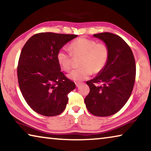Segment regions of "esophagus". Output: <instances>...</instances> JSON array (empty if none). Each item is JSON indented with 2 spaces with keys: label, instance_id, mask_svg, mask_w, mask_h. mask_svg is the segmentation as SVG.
I'll return each instance as SVG.
<instances>
[{
  "label": "esophagus",
  "instance_id": "esophagus-1",
  "mask_svg": "<svg viewBox=\"0 0 151 151\" xmlns=\"http://www.w3.org/2000/svg\"><path fill=\"white\" fill-rule=\"evenodd\" d=\"M75 85L76 87H78V86L81 85V83H79V82H75Z\"/></svg>",
  "mask_w": 151,
  "mask_h": 151
}]
</instances>
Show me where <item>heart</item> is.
Listing matches in <instances>:
<instances>
[{
  "mask_svg": "<svg viewBox=\"0 0 151 151\" xmlns=\"http://www.w3.org/2000/svg\"><path fill=\"white\" fill-rule=\"evenodd\" d=\"M70 49L74 56L82 55L81 67L73 70L68 77L74 81H83L92 73H99L105 67L109 60V50L104 43H97L96 40L80 37L71 42ZM57 59L62 69L69 71L72 67V54L66 49L58 50Z\"/></svg>",
  "mask_w": 151,
  "mask_h": 151,
  "instance_id": "1",
  "label": "heart"
}]
</instances>
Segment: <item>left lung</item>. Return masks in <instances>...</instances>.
<instances>
[{
	"instance_id": "obj_1",
	"label": "left lung",
	"mask_w": 151,
	"mask_h": 151,
	"mask_svg": "<svg viewBox=\"0 0 151 151\" xmlns=\"http://www.w3.org/2000/svg\"><path fill=\"white\" fill-rule=\"evenodd\" d=\"M93 36L105 43L109 57L103 70L86 81L90 93L85 103L93 115L108 116L119 111L129 100L134 84L136 65L131 48L119 36L110 32Z\"/></svg>"
}]
</instances>
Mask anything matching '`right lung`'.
Here are the masks:
<instances>
[{
    "mask_svg": "<svg viewBox=\"0 0 151 151\" xmlns=\"http://www.w3.org/2000/svg\"><path fill=\"white\" fill-rule=\"evenodd\" d=\"M76 37L38 33L30 37L22 48L17 68L19 87L27 104L37 113L52 116L65 111L68 94L76 86L60 71L57 54Z\"/></svg>",
    "mask_w": 151,
    "mask_h": 151,
    "instance_id": "obj_1",
    "label": "right lung"
}]
</instances>
